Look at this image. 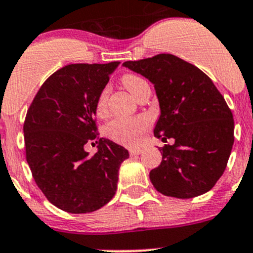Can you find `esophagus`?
<instances>
[{
    "label": "esophagus",
    "instance_id": "1",
    "mask_svg": "<svg viewBox=\"0 0 253 253\" xmlns=\"http://www.w3.org/2000/svg\"><path fill=\"white\" fill-rule=\"evenodd\" d=\"M142 152V148H131V149H129V154L131 155H139Z\"/></svg>",
    "mask_w": 253,
    "mask_h": 253
}]
</instances>
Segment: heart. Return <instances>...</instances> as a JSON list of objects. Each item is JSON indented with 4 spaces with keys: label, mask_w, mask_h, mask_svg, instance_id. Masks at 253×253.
<instances>
[{
    "label": "heart",
    "mask_w": 253,
    "mask_h": 253,
    "mask_svg": "<svg viewBox=\"0 0 253 253\" xmlns=\"http://www.w3.org/2000/svg\"><path fill=\"white\" fill-rule=\"evenodd\" d=\"M122 84L125 88L134 96L138 98L139 94L144 90L148 85L147 82L139 76L133 73H127L121 78ZM109 99V88H104L100 91L96 100V114L104 115L108 108ZM149 119L145 116L138 117H117L112 120L110 124L106 126V134L114 139L115 142L122 143L126 145L136 144L141 141L142 134L149 127Z\"/></svg>",
    "instance_id": "obj_1"
}]
</instances>
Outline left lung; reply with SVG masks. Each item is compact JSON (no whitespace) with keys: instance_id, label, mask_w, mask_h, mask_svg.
<instances>
[{"instance_id":"1","label":"left lung","mask_w":253,"mask_h":253,"mask_svg":"<svg viewBox=\"0 0 253 253\" xmlns=\"http://www.w3.org/2000/svg\"><path fill=\"white\" fill-rule=\"evenodd\" d=\"M122 66L154 84L160 106L154 136L174 141L159 148L163 160L149 172L155 190L182 200L208 192L234 144L233 114L224 96L200 68L170 53Z\"/></svg>"}]
</instances>
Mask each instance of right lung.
<instances>
[{"label": "right lung", "mask_w": 253, "mask_h": 253, "mask_svg": "<svg viewBox=\"0 0 253 253\" xmlns=\"http://www.w3.org/2000/svg\"><path fill=\"white\" fill-rule=\"evenodd\" d=\"M119 65L65 66L45 81L28 109L23 126L28 165L45 197L68 213H90L110 202L120 167L129 157L124 147L96 134V100ZM94 140L98 152L89 156L84 145Z\"/></svg>", "instance_id": "add662e5"}]
</instances>
